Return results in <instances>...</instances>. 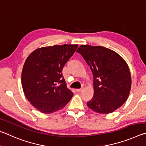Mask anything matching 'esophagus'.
Wrapping results in <instances>:
<instances>
[{
    "mask_svg": "<svg viewBox=\"0 0 146 146\" xmlns=\"http://www.w3.org/2000/svg\"><path fill=\"white\" fill-rule=\"evenodd\" d=\"M83 89V88H79V89H76V91L78 92H80L82 91V90Z\"/></svg>",
    "mask_w": 146,
    "mask_h": 146,
    "instance_id": "1",
    "label": "esophagus"
}]
</instances>
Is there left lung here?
<instances>
[{
  "label": "left lung",
  "mask_w": 146,
  "mask_h": 146,
  "mask_svg": "<svg viewBox=\"0 0 146 146\" xmlns=\"http://www.w3.org/2000/svg\"><path fill=\"white\" fill-rule=\"evenodd\" d=\"M76 52L83 56L94 76V94L87 106L99 113H110L126 101L131 78L126 61L113 50L101 46L82 45Z\"/></svg>",
  "instance_id": "8db88e82"
}]
</instances>
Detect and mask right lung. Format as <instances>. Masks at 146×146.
Listing matches in <instances>:
<instances>
[{"label": "right lung", "mask_w": 146, "mask_h": 146, "mask_svg": "<svg viewBox=\"0 0 146 146\" xmlns=\"http://www.w3.org/2000/svg\"><path fill=\"white\" fill-rule=\"evenodd\" d=\"M78 47L64 44L40 48L25 60L22 72L23 90L27 100L42 113L59 110L72 98L62 70Z\"/></svg>", "instance_id": "right-lung-1"}]
</instances>
